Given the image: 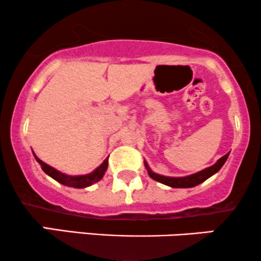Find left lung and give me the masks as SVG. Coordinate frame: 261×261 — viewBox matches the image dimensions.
Masks as SVG:
<instances>
[{"instance_id": "left-lung-1", "label": "left lung", "mask_w": 261, "mask_h": 261, "mask_svg": "<svg viewBox=\"0 0 261 261\" xmlns=\"http://www.w3.org/2000/svg\"><path fill=\"white\" fill-rule=\"evenodd\" d=\"M228 154L229 153H227V154H224L223 157H221L220 160H218L216 163L214 164V166L208 167V168L203 169L199 173H195V174H191L188 176H181V178H172V176H163L160 174H155V173H153L151 169L148 168V166L146 162H145V166H146V168H147L148 175L151 176L152 179H154V180L162 182V184L168 185V187H172V188H193V187H196V185L201 184L202 181H205L206 179H208L210 176L214 175L215 173H217L218 170L222 168L224 162H226L227 158H228Z\"/></svg>"}]
</instances>
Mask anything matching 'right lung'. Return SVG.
Segmentation results:
<instances>
[{
	"mask_svg": "<svg viewBox=\"0 0 261 261\" xmlns=\"http://www.w3.org/2000/svg\"><path fill=\"white\" fill-rule=\"evenodd\" d=\"M34 157L38 163L41 166V169H43L47 175H50L53 179H55L56 181L61 182V184L66 185V187H72V188H86V187H89V185L94 184V182L99 181L100 179L103 178L104 173H106V170L108 168V158H107V160L104 161L103 163H101L100 166L94 170V172H92L91 174L71 176V175H66L64 173L59 172V170L53 168V167L47 166V164L44 163L43 161L39 160L37 155H35V153H34Z\"/></svg>",
	"mask_w": 261,
	"mask_h": 261,
	"instance_id": "right-lung-1",
	"label": "right lung"
}]
</instances>
